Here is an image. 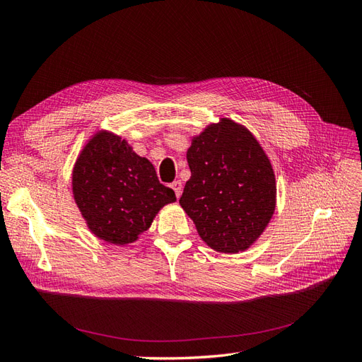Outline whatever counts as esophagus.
I'll use <instances>...</instances> for the list:
<instances>
[{
    "label": "esophagus",
    "instance_id": "1",
    "mask_svg": "<svg viewBox=\"0 0 362 362\" xmlns=\"http://www.w3.org/2000/svg\"><path fill=\"white\" fill-rule=\"evenodd\" d=\"M170 187L173 189L175 194H177V198H180V196H181V190H182V184H181V181H173V182L170 184Z\"/></svg>",
    "mask_w": 362,
    "mask_h": 362
}]
</instances>
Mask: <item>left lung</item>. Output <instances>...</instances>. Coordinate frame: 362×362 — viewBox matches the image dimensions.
I'll return each instance as SVG.
<instances>
[{"label": "left lung", "mask_w": 362, "mask_h": 362, "mask_svg": "<svg viewBox=\"0 0 362 362\" xmlns=\"http://www.w3.org/2000/svg\"><path fill=\"white\" fill-rule=\"evenodd\" d=\"M192 172L180 204L211 249L238 254L254 245L276 206L272 163L250 131L221 117L192 139Z\"/></svg>", "instance_id": "1"}]
</instances>
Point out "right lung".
I'll return each mask as SVG.
<instances>
[{"instance_id":"right-lung-1","label":"right lung","mask_w":362,"mask_h":362,"mask_svg":"<svg viewBox=\"0 0 362 362\" xmlns=\"http://www.w3.org/2000/svg\"><path fill=\"white\" fill-rule=\"evenodd\" d=\"M72 194L90 233L107 243H134L164 205L177 201L152 163L112 131L95 133L72 169Z\"/></svg>"}]
</instances>
